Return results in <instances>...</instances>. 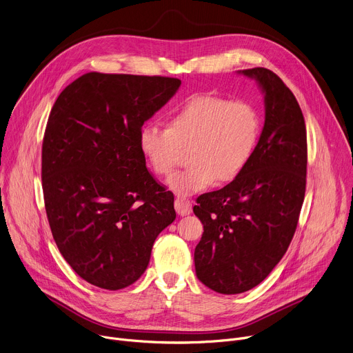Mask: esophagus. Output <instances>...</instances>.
<instances>
[{
	"mask_svg": "<svg viewBox=\"0 0 353 353\" xmlns=\"http://www.w3.org/2000/svg\"><path fill=\"white\" fill-rule=\"evenodd\" d=\"M174 208H176V212H177L180 216L190 215V214H191V203H190V199L177 196L176 201H174Z\"/></svg>",
	"mask_w": 353,
	"mask_h": 353,
	"instance_id": "1",
	"label": "esophagus"
}]
</instances>
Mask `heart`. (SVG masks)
I'll use <instances>...</instances> for the list:
<instances>
[{
	"instance_id": "b5f03b06",
	"label": "heart",
	"mask_w": 353,
	"mask_h": 353,
	"mask_svg": "<svg viewBox=\"0 0 353 353\" xmlns=\"http://www.w3.org/2000/svg\"><path fill=\"white\" fill-rule=\"evenodd\" d=\"M261 135L259 109L244 99L195 96L169 117L168 128L146 123L139 130V149L159 176L172 174L180 148L190 165L170 181L180 195L208 188L215 180L232 181L253 158Z\"/></svg>"
}]
</instances>
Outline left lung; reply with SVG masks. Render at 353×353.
Returning <instances> with one entry per match:
<instances>
[{"instance_id": "8db88e82", "label": "left lung", "mask_w": 353, "mask_h": 353, "mask_svg": "<svg viewBox=\"0 0 353 353\" xmlns=\"http://www.w3.org/2000/svg\"><path fill=\"white\" fill-rule=\"evenodd\" d=\"M264 93L265 121L244 172L223 188L196 198L192 211L204 233L194 251L196 278L236 294L261 283L281 261L303 205L307 137L294 94L267 68L237 71Z\"/></svg>"}]
</instances>
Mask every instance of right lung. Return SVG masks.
<instances>
[{
    "label": "right lung",
    "mask_w": 353,
    "mask_h": 353,
    "mask_svg": "<svg viewBox=\"0 0 353 353\" xmlns=\"http://www.w3.org/2000/svg\"><path fill=\"white\" fill-rule=\"evenodd\" d=\"M180 85L168 77L89 72L50 113L41 148L47 219L65 261L97 288L134 283L158 234L176 219L173 192L148 172L138 137Z\"/></svg>",
    "instance_id": "1"
}]
</instances>
